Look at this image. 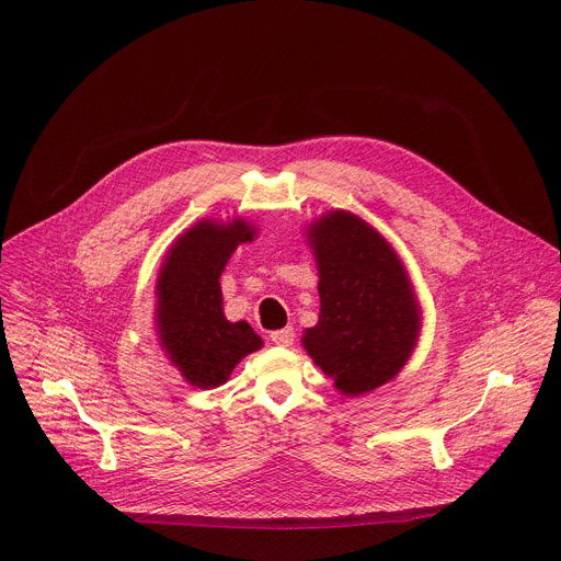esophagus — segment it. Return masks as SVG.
<instances>
[{
  "label": "esophagus",
  "mask_w": 561,
  "mask_h": 561,
  "mask_svg": "<svg viewBox=\"0 0 561 561\" xmlns=\"http://www.w3.org/2000/svg\"><path fill=\"white\" fill-rule=\"evenodd\" d=\"M271 342L277 344V346L288 348V346H293V342H295V331H293L290 327H288V329H282V331H273V333H271Z\"/></svg>",
  "instance_id": "obj_1"
}]
</instances>
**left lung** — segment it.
Wrapping results in <instances>:
<instances>
[{"label": "left lung", "mask_w": 561, "mask_h": 561, "mask_svg": "<svg viewBox=\"0 0 561 561\" xmlns=\"http://www.w3.org/2000/svg\"><path fill=\"white\" fill-rule=\"evenodd\" d=\"M304 230L319 275V317L301 346L337 392H370L417 348L422 306L411 275L388 239L351 210H329Z\"/></svg>", "instance_id": "8db88e82"}]
</instances>
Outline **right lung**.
Returning a JSON list of instances; mask_svg holds the SVG:
<instances>
[{"label":"right lung","mask_w":561,"mask_h":561,"mask_svg":"<svg viewBox=\"0 0 561 561\" xmlns=\"http://www.w3.org/2000/svg\"><path fill=\"white\" fill-rule=\"evenodd\" d=\"M257 237L242 219H199L184 230L154 279V333L184 381L208 390L228 381L234 366L264 346L249 322H228L219 277L230 255Z\"/></svg>","instance_id":"1"}]
</instances>
